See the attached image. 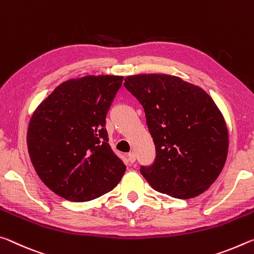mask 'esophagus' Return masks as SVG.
<instances>
[{"label": "esophagus", "mask_w": 254, "mask_h": 254, "mask_svg": "<svg viewBox=\"0 0 254 254\" xmlns=\"http://www.w3.org/2000/svg\"><path fill=\"white\" fill-rule=\"evenodd\" d=\"M127 157H128V161H129L130 163H134V162L136 161V155H135L134 152H130L129 154L127 155Z\"/></svg>", "instance_id": "34e87169"}]
</instances>
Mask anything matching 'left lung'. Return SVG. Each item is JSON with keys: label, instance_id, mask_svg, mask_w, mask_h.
Segmentation results:
<instances>
[{"label": "left lung", "instance_id": "obj_1", "mask_svg": "<svg viewBox=\"0 0 254 254\" xmlns=\"http://www.w3.org/2000/svg\"><path fill=\"white\" fill-rule=\"evenodd\" d=\"M125 88L143 106L156 156L140 173L161 193L189 199L218 178L228 152L222 112L201 88L166 74L125 78Z\"/></svg>", "mask_w": 254, "mask_h": 254}]
</instances>
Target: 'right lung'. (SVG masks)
Wrapping results in <instances>:
<instances>
[{
	"instance_id": "right-lung-1",
	"label": "right lung",
	"mask_w": 254,
	"mask_h": 254,
	"mask_svg": "<svg viewBox=\"0 0 254 254\" xmlns=\"http://www.w3.org/2000/svg\"><path fill=\"white\" fill-rule=\"evenodd\" d=\"M123 78H72L58 85L33 112L27 134L32 165L41 181L66 200L101 197L126 171L108 143L106 129V116Z\"/></svg>"
}]
</instances>
